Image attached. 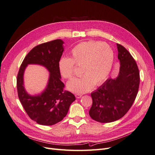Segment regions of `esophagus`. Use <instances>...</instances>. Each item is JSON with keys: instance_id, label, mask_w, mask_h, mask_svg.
Instances as JSON below:
<instances>
[{"instance_id": "34e87169", "label": "esophagus", "mask_w": 155, "mask_h": 155, "mask_svg": "<svg viewBox=\"0 0 155 155\" xmlns=\"http://www.w3.org/2000/svg\"><path fill=\"white\" fill-rule=\"evenodd\" d=\"M82 96V94H75V97H77V99H80L81 97Z\"/></svg>"}]
</instances>
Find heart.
<instances>
[{"mask_svg": "<svg viewBox=\"0 0 155 155\" xmlns=\"http://www.w3.org/2000/svg\"><path fill=\"white\" fill-rule=\"evenodd\" d=\"M70 54L71 58L64 57L59 61L61 76L67 79L74 77L75 64L82 67L84 75L68 82L69 91L77 94L86 93L95 85L99 86L107 80L114 60V54L109 45L94 41L82 42L73 48Z\"/></svg>", "mask_w": 155, "mask_h": 155, "instance_id": "heart-1", "label": "heart"}]
</instances>
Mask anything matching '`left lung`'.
I'll list each match as a JSON object with an SVG mask.
<instances>
[{
	"instance_id": "obj_1",
	"label": "left lung",
	"mask_w": 155,
	"mask_h": 155,
	"mask_svg": "<svg viewBox=\"0 0 155 155\" xmlns=\"http://www.w3.org/2000/svg\"><path fill=\"white\" fill-rule=\"evenodd\" d=\"M120 68L118 76L109 78L91 94V118L102 123L123 117L134 103L139 90L140 73L136 61L126 49L117 43Z\"/></svg>"
}]
</instances>
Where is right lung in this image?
I'll list each match as a JSON object with an SVG mask.
<instances>
[{"label": "right lung", "mask_w": 155, "mask_h": 155, "mask_svg": "<svg viewBox=\"0 0 155 155\" xmlns=\"http://www.w3.org/2000/svg\"><path fill=\"white\" fill-rule=\"evenodd\" d=\"M64 42L55 39L39 45L24 58L17 77V89L19 101L29 117L41 125L51 126L59 123L67 116L71 104L75 97L63 91L58 63L64 51ZM45 66L50 72L48 82L40 94L31 96L23 87V73L28 64Z\"/></svg>", "instance_id": "obj_1"}]
</instances>
